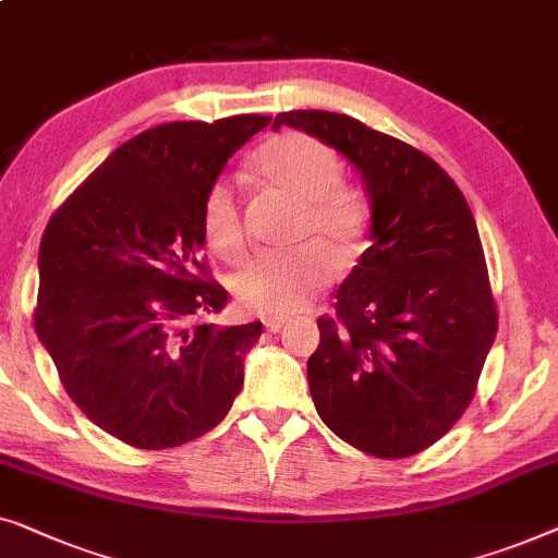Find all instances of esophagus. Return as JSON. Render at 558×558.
<instances>
[{"label":"esophagus","mask_w":558,"mask_h":558,"mask_svg":"<svg viewBox=\"0 0 558 558\" xmlns=\"http://www.w3.org/2000/svg\"><path fill=\"white\" fill-rule=\"evenodd\" d=\"M286 320L288 318H282V316H270V318H265L263 324H265V328H268L270 333H276V331H280L282 326H286Z\"/></svg>","instance_id":"34e87169"}]
</instances>
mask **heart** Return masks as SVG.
I'll list each match as a JSON object with an SVG mask.
<instances>
[{"mask_svg": "<svg viewBox=\"0 0 558 558\" xmlns=\"http://www.w3.org/2000/svg\"><path fill=\"white\" fill-rule=\"evenodd\" d=\"M253 174L268 190L298 204L293 245L288 253L257 255L232 280L245 308L282 316L308 305L347 265L366 232L368 211L356 186L341 182V161L324 141L286 131L253 156ZM202 234L219 260L238 265L247 242L240 202L230 182H215L202 204Z\"/></svg>", "mask_w": 558, "mask_h": 558, "instance_id": "heart-1", "label": "heart"}]
</instances>
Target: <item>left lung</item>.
Segmentation results:
<instances>
[{
	"instance_id": "1",
	"label": "left lung",
	"mask_w": 558,
	"mask_h": 558,
	"mask_svg": "<svg viewBox=\"0 0 558 558\" xmlns=\"http://www.w3.org/2000/svg\"><path fill=\"white\" fill-rule=\"evenodd\" d=\"M347 156L372 227L361 260L318 318L308 387L331 433L374 458L435 445L475 397L496 341L481 234L458 184L404 141L331 111L278 113Z\"/></svg>"
}]
</instances>
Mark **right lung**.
Returning <instances> with one entry per match:
<instances>
[{
    "instance_id": "right-lung-1",
    "label": "right lung",
    "mask_w": 558,
    "mask_h": 558,
    "mask_svg": "<svg viewBox=\"0 0 558 558\" xmlns=\"http://www.w3.org/2000/svg\"><path fill=\"white\" fill-rule=\"evenodd\" d=\"M270 116L154 125L108 156L50 217L35 331L68 397L138 450L197 439L230 412L263 324H209L202 204Z\"/></svg>"
}]
</instances>
